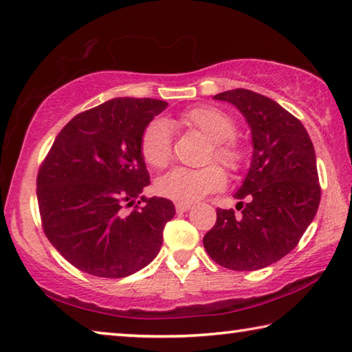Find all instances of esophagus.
Here are the masks:
<instances>
[{
	"instance_id": "34e87169",
	"label": "esophagus",
	"mask_w": 352,
	"mask_h": 352,
	"mask_svg": "<svg viewBox=\"0 0 352 352\" xmlns=\"http://www.w3.org/2000/svg\"><path fill=\"white\" fill-rule=\"evenodd\" d=\"M175 210L178 212H186V211L190 210V205L189 204H177L175 205Z\"/></svg>"
}]
</instances>
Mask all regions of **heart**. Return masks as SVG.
Instances as JSON below:
<instances>
[{
    "instance_id": "b5f03b06",
    "label": "heart",
    "mask_w": 352,
    "mask_h": 352,
    "mask_svg": "<svg viewBox=\"0 0 352 352\" xmlns=\"http://www.w3.org/2000/svg\"><path fill=\"white\" fill-rule=\"evenodd\" d=\"M183 127L197 130L211 141L206 162L222 163L226 169L239 170L245 163V148L237 140L234 118L219 107L200 105L184 110L177 118ZM140 152L144 162L153 169H164L172 160V138L168 122L155 119L142 130ZM226 175L219 164L212 163L200 169L177 168L158 178L157 192L178 204H190L206 194L225 186Z\"/></svg>"
}]
</instances>
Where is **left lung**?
I'll return each mask as SVG.
<instances>
[{
    "instance_id": "8db88e82",
    "label": "left lung",
    "mask_w": 352,
    "mask_h": 352,
    "mask_svg": "<svg viewBox=\"0 0 352 352\" xmlns=\"http://www.w3.org/2000/svg\"><path fill=\"white\" fill-rule=\"evenodd\" d=\"M236 105L253 135V160L234 210L217 208L204 237L208 254L230 270H259L294 250L317 214L321 188L317 160L301 121L270 98L230 90L214 96ZM246 204H243V200Z\"/></svg>"
}]
</instances>
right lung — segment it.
I'll return each instance as SVG.
<instances>
[{
  "label": "right lung",
  "instance_id": "right-lung-1",
  "mask_svg": "<svg viewBox=\"0 0 352 352\" xmlns=\"http://www.w3.org/2000/svg\"><path fill=\"white\" fill-rule=\"evenodd\" d=\"M166 105L151 98H116L82 111L60 130L40 164L41 228L76 269L124 278L162 248L175 208L168 199L142 195L151 177L140 138ZM127 207L133 208L129 213Z\"/></svg>",
  "mask_w": 352,
  "mask_h": 352
}]
</instances>
